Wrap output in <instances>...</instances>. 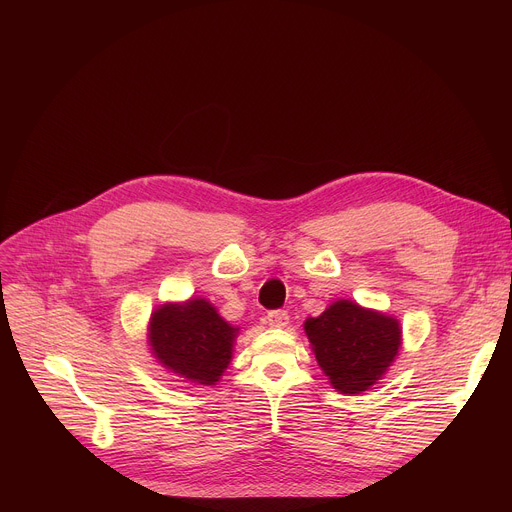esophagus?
Here are the masks:
<instances>
[{"mask_svg":"<svg viewBox=\"0 0 512 512\" xmlns=\"http://www.w3.org/2000/svg\"><path fill=\"white\" fill-rule=\"evenodd\" d=\"M267 324L271 328H285L289 324V316L285 310H275V312H269L267 314Z\"/></svg>","mask_w":512,"mask_h":512,"instance_id":"obj_1","label":"esophagus"}]
</instances>
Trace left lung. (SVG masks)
<instances>
[{
    "label": "left lung",
    "mask_w": 512,
    "mask_h": 512,
    "mask_svg": "<svg viewBox=\"0 0 512 512\" xmlns=\"http://www.w3.org/2000/svg\"><path fill=\"white\" fill-rule=\"evenodd\" d=\"M312 352L332 389L360 395L377 385L399 356L403 330L395 316L336 300L304 322Z\"/></svg>",
    "instance_id": "left-lung-1"
}]
</instances>
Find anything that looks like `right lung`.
<instances>
[{
	"instance_id": "right-lung-1",
	"label": "right lung",
	"mask_w": 512,
	"mask_h": 512,
	"mask_svg": "<svg viewBox=\"0 0 512 512\" xmlns=\"http://www.w3.org/2000/svg\"><path fill=\"white\" fill-rule=\"evenodd\" d=\"M239 328L204 298L166 302L148 322V346L168 373L184 383L210 387L221 381L235 352Z\"/></svg>"
}]
</instances>
